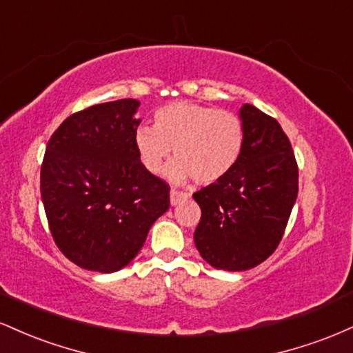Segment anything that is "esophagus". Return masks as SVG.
Segmentation results:
<instances>
[{
    "label": "esophagus",
    "mask_w": 353,
    "mask_h": 353,
    "mask_svg": "<svg viewBox=\"0 0 353 353\" xmlns=\"http://www.w3.org/2000/svg\"><path fill=\"white\" fill-rule=\"evenodd\" d=\"M189 194L188 192H182V190L177 189H171V204L177 205L182 199H188Z\"/></svg>",
    "instance_id": "obj_1"
}]
</instances>
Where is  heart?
Here are the masks:
<instances>
[{
  "instance_id": "heart-1",
  "label": "heart",
  "mask_w": 353,
  "mask_h": 353,
  "mask_svg": "<svg viewBox=\"0 0 353 353\" xmlns=\"http://www.w3.org/2000/svg\"><path fill=\"white\" fill-rule=\"evenodd\" d=\"M134 145L141 163L149 172H159L165 161L169 181L182 184L196 179L212 184L236 168L244 148V124L230 111L204 104L177 101L159 108L154 125L136 129Z\"/></svg>"
}]
</instances>
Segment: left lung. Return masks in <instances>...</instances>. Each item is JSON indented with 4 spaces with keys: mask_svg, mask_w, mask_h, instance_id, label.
Listing matches in <instances>:
<instances>
[{
    "mask_svg": "<svg viewBox=\"0 0 353 353\" xmlns=\"http://www.w3.org/2000/svg\"><path fill=\"white\" fill-rule=\"evenodd\" d=\"M244 148L224 179L194 194L201 221L194 242L214 269L241 272L277 249L299 192V169L289 137L274 117L252 104L239 111Z\"/></svg>",
    "mask_w": 353,
    "mask_h": 353,
    "instance_id": "1",
    "label": "left lung"
}]
</instances>
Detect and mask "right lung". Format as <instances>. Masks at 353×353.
I'll list each match as a JSON object with an SVG mask.
<instances>
[{"instance_id":"obj_1","label":"right lung","mask_w":353,"mask_h":353,"mask_svg":"<svg viewBox=\"0 0 353 353\" xmlns=\"http://www.w3.org/2000/svg\"><path fill=\"white\" fill-rule=\"evenodd\" d=\"M137 99H119L63 121L46 145L41 199L59 250L83 269L121 270L169 209V185L141 163Z\"/></svg>"}]
</instances>
